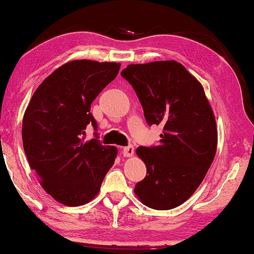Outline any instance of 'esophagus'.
Wrapping results in <instances>:
<instances>
[{
	"mask_svg": "<svg viewBox=\"0 0 254 254\" xmlns=\"http://www.w3.org/2000/svg\"><path fill=\"white\" fill-rule=\"evenodd\" d=\"M123 155L125 157H131L134 155V148L131 145H128V147H125L123 149Z\"/></svg>",
	"mask_w": 254,
	"mask_h": 254,
	"instance_id": "esophagus-1",
	"label": "esophagus"
}]
</instances>
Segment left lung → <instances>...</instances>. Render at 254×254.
<instances>
[{
  "label": "left lung",
  "mask_w": 254,
  "mask_h": 254,
  "mask_svg": "<svg viewBox=\"0 0 254 254\" xmlns=\"http://www.w3.org/2000/svg\"><path fill=\"white\" fill-rule=\"evenodd\" d=\"M148 125H162L159 145L138 147L147 176L134 193L144 206L169 210L189 200L206 177L217 148L216 120L203 86L179 62L128 64Z\"/></svg>",
  "instance_id": "1"
}]
</instances>
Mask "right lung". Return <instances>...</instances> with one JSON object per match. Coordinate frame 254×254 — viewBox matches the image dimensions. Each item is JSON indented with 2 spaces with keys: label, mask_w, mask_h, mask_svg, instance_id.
Segmentation results:
<instances>
[{
  "label": "right lung",
  "mask_w": 254,
  "mask_h": 254,
  "mask_svg": "<svg viewBox=\"0 0 254 254\" xmlns=\"http://www.w3.org/2000/svg\"><path fill=\"white\" fill-rule=\"evenodd\" d=\"M118 62L74 60L62 64L34 91L23 117V147L45 192L64 206L95 199L118 149L84 141L97 128L91 104L117 77Z\"/></svg>",
  "instance_id": "add662e5"
}]
</instances>
